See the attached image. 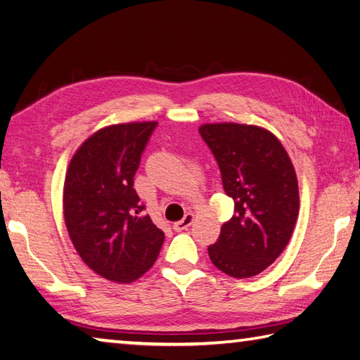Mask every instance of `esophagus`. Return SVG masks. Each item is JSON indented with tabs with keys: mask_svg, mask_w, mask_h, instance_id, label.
Listing matches in <instances>:
<instances>
[{
	"mask_svg": "<svg viewBox=\"0 0 360 360\" xmlns=\"http://www.w3.org/2000/svg\"><path fill=\"white\" fill-rule=\"evenodd\" d=\"M193 223V214H186V217L182 218V220H179V221H176L174 224H173V229L176 231V232H181V231H186L190 224Z\"/></svg>",
	"mask_w": 360,
	"mask_h": 360,
	"instance_id": "1",
	"label": "esophagus"
}]
</instances>
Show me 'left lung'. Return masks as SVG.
Segmentation results:
<instances>
[{
	"mask_svg": "<svg viewBox=\"0 0 360 360\" xmlns=\"http://www.w3.org/2000/svg\"><path fill=\"white\" fill-rule=\"evenodd\" d=\"M200 134L236 212L207 248L209 257L232 278L256 276L284 251L297 223L300 193L292 160L279 140L259 126L202 124Z\"/></svg>",
	"mask_w": 360,
	"mask_h": 360,
	"instance_id": "1",
	"label": "left lung"
}]
</instances>
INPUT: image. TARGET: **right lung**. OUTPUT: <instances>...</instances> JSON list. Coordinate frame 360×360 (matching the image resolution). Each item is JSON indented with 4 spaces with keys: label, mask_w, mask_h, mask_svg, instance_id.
I'll return each mask as SVG.
<instances>
[{
    "label": "right lung",
    "mask_w": 360,
    "mask_h": 360,
    "mask_svg": "<svg viewBox=\"0 0 360 360\" xmlns=\"http://www.w3.org/2000/svg\"><path fill=\"white\" fill-rule=\"evenodd\" d=\"M158 122L96 131L70 160L63 218L77 255L114 283H132L151 269L164 232L143 215L134 174Z\"/></svg>",
    "instance_id": "add662e5"
}]
</instances>
